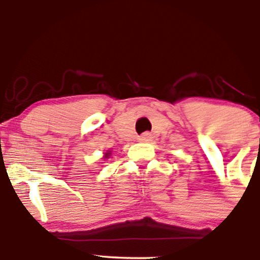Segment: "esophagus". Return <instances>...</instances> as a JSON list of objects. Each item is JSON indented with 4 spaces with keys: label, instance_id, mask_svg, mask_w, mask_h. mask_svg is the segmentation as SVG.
<instances>
[{
    "label": "esophagus",
    "instance_id": "esophagus-1",
    "mask_svg": "<svg viewBox=\"0 0 260 260\" xmlns=\"http://www.w3.org/2000/svg\"><path fill=\"white\" fill-rule=\"evenodd\" d=\"M150 139H151V137H150V134H149V133H144V134H142V136L139 137V142H143V143L150 142Z\"/></svg>",
    "mask_w": 260,
    "mask_h": 260
}]
</instances>
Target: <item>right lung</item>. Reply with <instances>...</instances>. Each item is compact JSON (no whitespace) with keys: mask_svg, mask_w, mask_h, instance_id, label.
Wrapping results in <instances>:
<instances>
[{"mask_svg":"<svg viewBox=\"0 0 260 260\" xmlns=\"http://www.w3.org/2000/svg\"><path fill=\"white\" fill-rule=\"evenodd\" d=\"M110 154H111V153H110V151H107V153L105 154V157H109V156H110Z\"/></svg>","mask_w":260,"mask_h":260,"instance_id":"1","label":"right lung"}]
</instances>
